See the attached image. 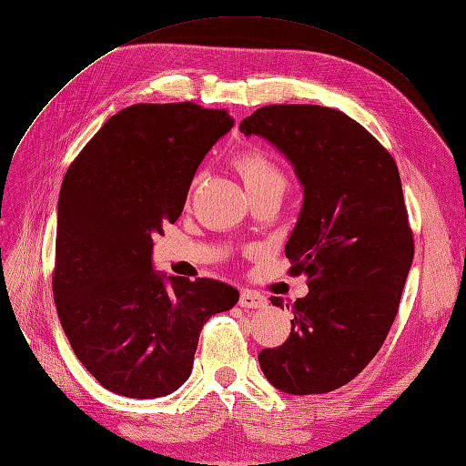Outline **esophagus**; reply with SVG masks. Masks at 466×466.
<instances>
[{"label":"esophagus","mask_w":466,"mask_h":466,"mask_svg":"<svg viewBox=\"0 0 466 466\" xmlns=\"http://www.w3.org/2000/svg\"><path fill=\"white\" fill-rule=\"evenodd\" d=\"M268 300L262 296L258 294L254 290H243L240 292V298H238V306L240 308H248V309H262L266 308Z\"/></svg>","instance_id":"1"}]
</instances>
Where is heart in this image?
<instances>
[{"mask_svg":"<svg viewBox=\"0 0 466 466\" xmlns=\"http://www.w3.org/2000/svg\"><path fill=\"white\" fill-rule=\"evenodd\" d=\"M235 166L245 181L247 191H259L266 187H285V177L277 164L258 148H248L237 155Z\"/></svg>","mask_w":466,"mask_h":466,"instance_id":"heart-1","label":"heart"}]
</instances>
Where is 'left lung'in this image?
<instances>
[{"label":"left lung","mask_w":466,"mask_h":466,"mask_svg":"<svg viewBox=\"0 0 466 466\" xmlns=\"http://www.w3.org/2000/svg\"><path fill=\"white\" fill-rule=\"evenodd\" d=\"M240 132L285 155L304 189L285 254L309 292L292 304L287 342L258 353L259 367L281 392H332L377 356L411 269L398 166L361 124L319 105L262 106Z\"/></svg>","instance_id":"left-lung-1"}]
</instances>
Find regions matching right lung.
I'll list each match as a JSON object with an SVG mask.
<instances>
[{"instance_id": "right-lung-1", "label": "right lung", "mask_w": 466, "mask_h": 466, "mask_svg": "<svg viewBox=\"0 0 466 466\" xmlns=\"http://www.w3.org/2000/svg\"><path fill=\"white\" fill-rule=\"evenodd\" d=\"M235 120L195 103L132 105L110 116L61 185L53 296L76 358L126 398L189 379L198 334L238 290L153 269V235L183 210L202 158Z\"/></svg>"}]
</instances>
